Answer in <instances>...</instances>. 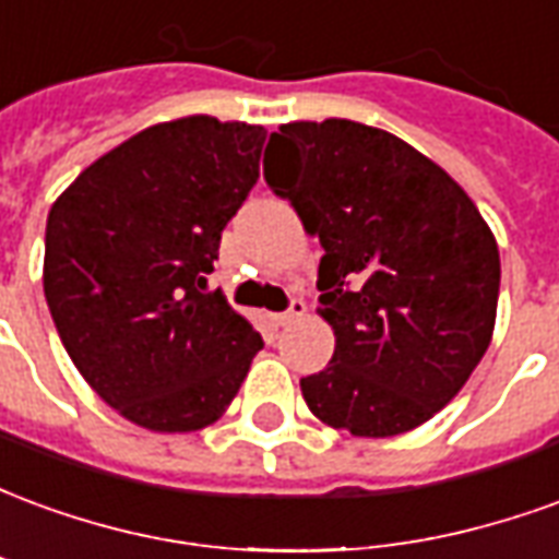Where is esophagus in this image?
Instances as JSON below:
<instances>
[{"label":"esophagus","instance_id":"esophagus-1","mask_svg":"<svg viewBox=\"0 0 559 559\" xmlns=\"http://www.w3.org/2000/svg\"><path fill=\"white\" fill-rule=\"evenodd\" d=\"M305 311H308L305 299H290V308H287V311H281V314L275 317V323H278V326H290V323H296V320H302Z\"/></svg>","mask_w":559,"mask_h":559}]
</instances>
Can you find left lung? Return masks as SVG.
<instances>
[{"label": "left lung", "instance_id": "8db88e82", "mask_svg": "<svg viewBox=\"0 0 559 559\" xmlns=\"http://www.w3.org/2000/svg\"><path fill=\"white\" fill-rule=\"evenodd\" d=\"M266 185L323 245L320 314L335 353L302 377L317 419L395 437L443 411L488 350L500 251L479 209L389 131L290 122L269 138Z\"/></svg>", "mask_w": 559, "mask_h": 559}]
</instances>
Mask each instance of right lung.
<instances>
[{
	"instance_id": "add662e5",
	"label": "right lung",
	"mask_w": 559,
	"mask_h": 559,
	"mask_svg": "<svg viewBox=\"0 0 559 559\" xmlns=\"http://www.w3.org/2000/svg\"><path fill=\"white\" fill-rule=\"evenodd\" d=\"M266 131L188 116L80 173L47 215L44 296L71 362L148 431L230 407L263 338L206 290L221 233L260 176Z\"/></svg>"
}]
</instances>
